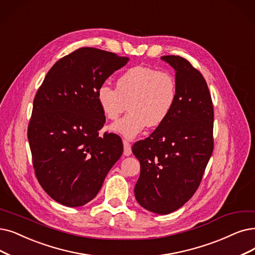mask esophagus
Returning <instances> with one entry per match:
<instances>
[{"instance_id":"obj_1","label":"esophagus","mask_w":255,"mask_h":255,"mask_svg":"<svg viewBox=\"0 0 255 255\" xmlns=\"http://www.w3.org/2000/svg\"><path fill=\"white\" fill-rule=\"evenodd\" d=\"M124 147H125V150H124L125 156H129L131 154V148H130V143L128 141L124 140Z\"/></svg>"}]
</instances>
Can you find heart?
<instances>
[{
  "mask_svg": "<svg viewBox=\"0 0 255 255\" xmlns=\"http://www.w3.org/2000/svg\"><path fill=\"white\" fill-rule=\"evenodd\" d=\"M95 98L107 119H117L129 107V113L109 127L112 133L134 139L147 126L157 128L168 119L178 100L176 78L166 71L145 66L126 70L116 80L98 87Z\"/></svg>",
  "mask_w": 255,
  "mask_h": 255,
  "instance_id": "b5f03b06",
  "label": "heart"
}]
</instances>
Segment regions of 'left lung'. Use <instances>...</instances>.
Masks as SVG:
<instances>
[{"label": "left lung", "instance_id": "1", "mask_svg": "<svg viewBox=\"0 0 255 255\" xmlns=\"http://www.w3.org/2000/svg\"><path fill=\"white\" fill-rule=\"evenodd\" d=\"M161 59L176 71L177 104L164 124L131 150L140 162L137 202L150 212L168 215L200 185L213 150V107L204 77L188 60L176 55Z\"/></svg>", "mask_w": 255, "mask_h": 255}]
</instances>
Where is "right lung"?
I'll list each match as a JSON object with an SVG mask.
<instances>
[{
  "instance_id": "add662e5",
  "label": "right lung",
  "mask_w": 255,
  "mask_h": 255,
  "mask_svg": "<svg viewBox=\"0 0 255 255\" xmlns=\"http://www.w3.org/2000/svg\"><path fill=\"white\" fill-rule=\"evenodd\" d=\"M128 60L80 48L56 62L37 91L28 141L39 184L59 204L78 207L93 200L122 155L118 135L99 136L106 117L95 93Z\"/></svg>"
}]
</instances>
